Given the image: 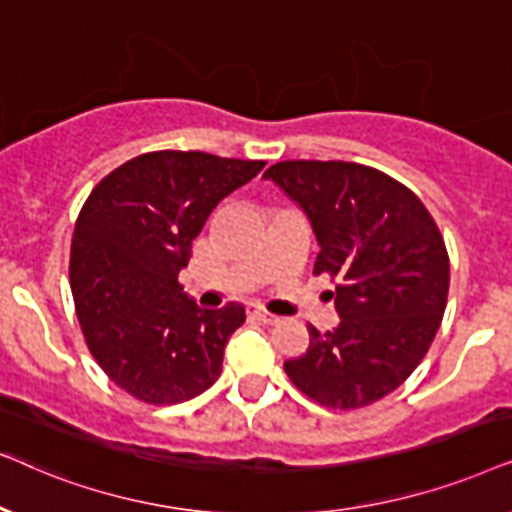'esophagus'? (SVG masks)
Returning a JSON list of instances; mask_svg holds the SVG:
<instances>
[{"instance_id":"esophagus-1","label":"esophagus","mask_w":512,"mask_h":512,"mask_svg":"<svg viewBox=\"0 0 512 512\" xmlns=\"http://www.w3.org/2000/svg\"><path fill=\"white\" fill-rule=\"evenodd\" d=\"M250 316L257 318V320H262V323H269V325L278 323V316H274V313H269L267 309H262V306H252Z\"/></svg>"}]
</instances>
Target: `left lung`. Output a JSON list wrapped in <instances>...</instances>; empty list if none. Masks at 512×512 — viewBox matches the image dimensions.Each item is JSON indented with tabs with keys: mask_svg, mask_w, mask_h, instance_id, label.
Returning <instances> with one entry per match:
<instances>
[{
	"mask_svg": "<svg viewBox=\"0 0 512 512\" xmlns=\"http://www.w3.org/2000/svg\"><path fill=\"white\" fill-rule=\"evenodd\" d=\"M309 217L320 245L313 274L335 278L339 325H309V349L283 367L318 405L358 410L393 393L442 323L449 257L419 196L351 161H281L267 173Z\"/></svg>",
	"mask_w": 512,
	"mask_h": 512,
	"instance_id": "left-lung-1",
	"label": "left lung"
}]
</instances>
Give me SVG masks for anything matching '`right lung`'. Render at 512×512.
I'll use <instances>...</instances> for the list:
<instances>
[{"label":"right lung","mask_w":512,"mask_h":512,"mask_svg":"<svg viewBox=\"0 0 512 512\" xmlns=\"http://www.w3.org/2000/svg\"><path fill=\"white\" fill-rule=\"evenodd\" d=\"M262 168L206 152H149L102 177L81 208L70 250L81 332L107 377L142 403H185L220 377L245 309H201L177 274L217 203Z\"/></svg>","instance_id":"1"}]
</instances>
